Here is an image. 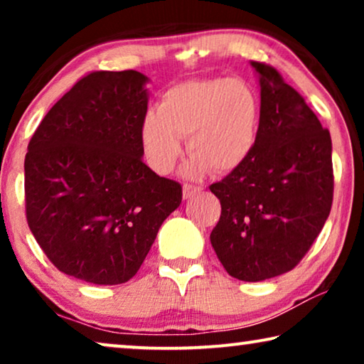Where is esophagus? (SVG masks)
<instances>
[{
    "mask_svg": "<svg viewBox=\"0 0 364 364\" xmlns=\"http://www.w3.org/2000/svg\"><path fill=\"white\" fill-rule=\"evenodd\" d=\"M200 191H202L200 186H192V183H183V187H182V197L187 200V198L193 197V196H196V193H198Z\"/></svg>",
    "mask_w": 364,
    "mask_h": 364,
    "instance_id": "1",
    "label": "esophagus"
}]
</instances>
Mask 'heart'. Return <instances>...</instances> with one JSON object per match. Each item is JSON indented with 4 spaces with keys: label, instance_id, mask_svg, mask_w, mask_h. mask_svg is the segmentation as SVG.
Wrapping results in <instances>:
<instances>
[{
    "label": "heart",
    "instance_id": "obj_1",
    "mask_svg": "<svg viewBox=\"0 0 364 364\" xmlns=\"http://www.w3.org/2000/svg\"><path fill=\"white\" fill-rule=\"evenodd\" d=\"M262 106L255 89L242 79H200L167 89L157 112L141 126L144 154L154 171L168 173L182 154H191L186 173L198 177L208 168L223 176L252 156L260 131Z\"/></svg>",
    "mask_w": 364,
    "mask_h": 364
}]
</instances>
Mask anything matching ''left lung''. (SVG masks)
Segmentation results:
<instances>
[{
  "instance_id": "8db88e82",
  "label": "left lung",
  "mask_w": 364,
  "mask_h": 364,
  "mask_svg": "<svg viewBox=\"0 0 364 364\" xmlns=\"http://www.w3.org/2000/svg\"><path fill=\"white\" fill-rule=\"evenodd\" d=\"M262 121L252 156L210 191L220 220L210 233L228 275L262 282L295 268L321 232L333 202L331 137L275 68L252 61Z\"/></svg>"
}]
</instances>
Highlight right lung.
Returning <instances> with one entry per match:
<instances>
[{"mask_svg": "<svg viewBox=\"0 0 364 364\" xmlns=\"http://www.w3.org/2000/svg\"><path fill=\"white\" fill-rule=\"evenodd\" d=\"M149 77L96 71L39 124L24 159L29 230L59 272L94 285L136 275L182 187L142 161Z\"/></svg>", "mask_w": 364, "mask_h": 364, "instance_id": "obj_1", "label": "right lung"}]
</instances>
